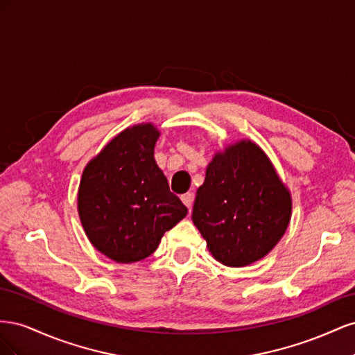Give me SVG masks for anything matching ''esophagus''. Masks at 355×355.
Masks as SVG:
<instances>
[{
    "label": "esophagus",
    "mask_w": 355,
    "mask_h": 355,
    "mask_svg": "<svg viewBox=\"0 0 355 355\" xmlns=\"http://www.w3.org/2000/svg\"><path fill=\"white\" fill-rule=\"evenodd\" d=\"M180 200H182V202L185 204V206L191 210V207H192V201H194V196L191 194V192H188V194H184L180 197Z\"/></svg>",
    "instance_id": "obj_1"
}]
</instances>
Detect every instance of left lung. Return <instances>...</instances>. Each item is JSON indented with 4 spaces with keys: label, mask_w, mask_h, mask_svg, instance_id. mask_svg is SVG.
Returning <instances> with one entry per match:
<instances>
[{
    "label": "left lung",
    "mask_w": 355,
    "mask_h": 355,
    "mask_svg": "<svg viewBox=\"0 0 355 355\" xmlns=\"http://www.w3.org/2000/svg\"><path fill=\"white\" fill-rule=\"evenodd\" d=\"M292 197L268 155L252 141L216 153L197 189L194 222L218 262L240 268L262 259L284 235Z\"/></svg>",
    "instance_id": "obj_1"
}]
</instances>
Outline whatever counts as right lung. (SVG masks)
<instances>
[{"instance_id": "1", "label": "right lung", "mask_w": 355, "mask_h": 355, "mask_svg": "<svg viewBox=\"0 0 355 355\" xmlns=\"http://www.w3.org/2000/svg\"><path fill=\"white\" fill-rule=\"evenodd\" d=\"M158 137L151 123L128 127L83 171L81 225L96 249L115 262L132 263L153 254L164 232L188 213L155 163Z\"/></svg>"}]
</instances>
